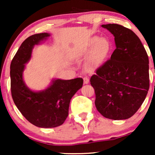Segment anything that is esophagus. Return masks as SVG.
I'll return each instance as SVG.
<instances>
[{"instance_id": "esophagus-1", "label": "esophagus", "mask_w": 155, "mask_h": 155, "mask_svg": "<svg viewBox=\"0 0 155 155\" xmlns=\"http://www.w3.org/2000/svg\"><path fill=\"white\" fill-rule=\"evenodd\" d=\"M84 84H88L90 82V79H89V78L87 77H84Z\"/></svg>"}]
</instances>
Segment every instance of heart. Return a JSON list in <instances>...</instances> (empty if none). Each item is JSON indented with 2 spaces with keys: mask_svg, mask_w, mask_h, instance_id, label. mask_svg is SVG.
Wrapping results in <instances>:
<instances>
[{
  "mask_svg": "<svg viewBox=\"0 0 155 155\" xmlns=\"http://www.w3.org/2000/svg\"><path fill=\"white\" fill-rule=\"evenodd\" d=\"M111 44L106 38L95 36L90 39L85 47L79 50V54H88L87 67L90 69L99 67L108 58L111 51Z\"/></svg>",
  "mask_w": 155,
  "mask_h": 155,
  "instance_id": "obj_1",
  "label": "heart"
}]
</instances>
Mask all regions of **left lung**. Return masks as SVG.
<instances>
[{
	"instance_id": "left-lung-1",
	"label": "left lung",
	"mask_w": 155,
	"mask_h": 155,
	"mask_svg": "<svg viewBox=\"0 0 155 155\" xmlns=\"http://www.w3.org/2000/svg\"><path fill=\"white\" fill-rule=\"evenodd\" d=\"M102 27L114 35L116 49L90 78L95 104L106 118L126 120L136 114L148 93V55L131 30L117 24Z\"/></svg>"
}]
</instances>
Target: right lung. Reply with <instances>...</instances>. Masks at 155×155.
Instances as JSON below:
<instances>
[{
  "label": "right lung",
  "mask_w": 155,
  "mask_h": 155,
  "mask_svg": "<svg viewBox=\"0 0 155 155\" xmlns=\"http://www.w3.org/2000/svg\"><path fill=\"white\" fill-rule=\"evenodd\" d=\"M49 35V33H42L26 38L10 65L11 92L16 106L28 122L44 128L63 124L68 115L71 99L83 84V79L76 78L54 79L49 87L39 92L32 91L26 86L22 77L25 64L31 59L33 47Z\"/></svg>",
  "instance_id": "add662e5"
}]
</instances>
